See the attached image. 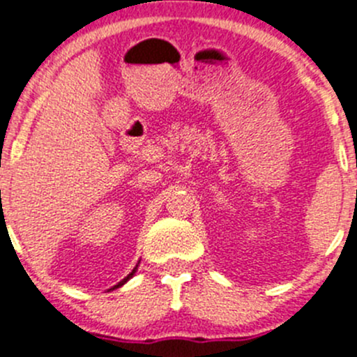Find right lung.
<instances>
[{"instance_id": "right-lung-1", "label": "right lung", "mask_w": 357, "mask_h": 357, "mask_svg": "<svg viewBox=\"0 0 357 357\" xmlns=\"http://www.w3.org/2000/svg\"><path fill=\"white\" fill-rule=\"evenodd\" d=\"M140 264V262H139ZM137 269H139V266H135V267H133V271H132V273H130L128 274V276H126L125 278V280H123V281H119V283L118 284H116V287H112V290H114V288H119V287H123V284H125L126 283V281H128L130 280V278H133V274H135L137 273Z\"/></svg>"}]
</instances>
